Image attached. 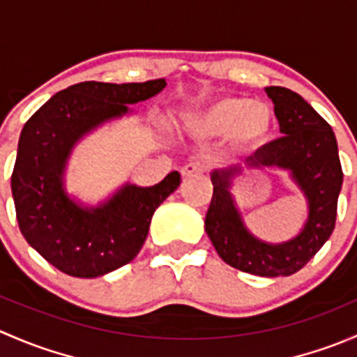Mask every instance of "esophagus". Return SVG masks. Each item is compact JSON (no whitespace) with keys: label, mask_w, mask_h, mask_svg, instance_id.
Listing matches in <instances>:
<instances>
[{"label":"esophagus","mask_w":357,"mask_h":357,"mask_svg":"<svg viewBox=\"0 0 357 357\" xmlns=\"http://www.w3.org/2000/svg\"><path fill=\"white\" fill-rule=\"evenodd\" d=\"M205 171H207V167H205V164H202V162H188V164L181 169V176L183 178H190V176L202 174V172Z\"/></svg>","instance_id":"obj_1"}]
</instances>
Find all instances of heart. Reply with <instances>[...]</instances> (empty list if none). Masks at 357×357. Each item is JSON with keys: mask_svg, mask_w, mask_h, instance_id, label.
<instances>
[{"mask_svg": "<svg viewBox=\"0 0 357 357\" xmlns=\"http://www.w3.org/2000/svg\"><path fill=\"white\" fill-rule=\"evenodd\" d=\"M197 132L207 138H226L233 149L248 152L266 145L276 129V112L266 102L248 96H222L192 121Z\"/></svg>", "mask_w": 357, "mask_h": 357, "instance_id": "obj_1", "label": "heart"}]
</instances>
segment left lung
Instances as JSON below:
<instances>
[{
  "instance_id": "1",
  "label": "left lung",
  "mask_w": 357,
  "mask_h": 357,
  "mask_svg": "<svg viewBox=\"0 0 357 357\" xmlns=\"http://www.w3.org/2000/svg\"><path fill=\"white\" fill-rule=\"evenodd\" d=\"M266 93L275 103L283 136L261 146L243 164L212 172L214 193L205 214V231L226 264L250 275L275 278L290 276L304 268L330 238L344 172L328 122L291 89L269 86ZM262 167L289 170L308 199V221L289 243L268 244L255 239L243 225L229 193L236 175Z\"/></svg>"
}]
</instances>
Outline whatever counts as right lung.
<instances>
[{
    "instance_id": "add662e5",
    "label": "right lung",
    "mask_w": 357,
    "mask_h": 357,
    "mask_svg": "<svg viewBox=\"0 0 357 357\" xmlns=\"http://www.w3.org/2000/svg\"><path fill=\"white\" fill-rule=\"evenodd\" d=\"M165 84V79L79 82L52 96L25 122L12 174L17 221L29 245L66 275L96 278L131 262L145 243L155 208L181 183L178 171L146 188L126 183L98 207H82L63 188L75 143Z\"/></svg>"
}]
</instances>
